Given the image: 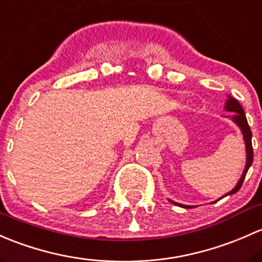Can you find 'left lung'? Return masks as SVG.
<instances>
[{"label": "left lung", "instance_id": "left-lung-1", "mask_svg": "<svg viewBox=\"0 0 262 262\" xmlns=\"http://www.w3.org/2000/svg\"><path fill=\"white\" fill-rule=\"evenodd\" d=\"M225 110L228 112H233V115L231 116V120L233 121V122L239 127L242 135H244L245 145H246V166H245V170H244V172H242L241 178H239V180H238V183H237L236 187H234L233 189L230 191V193L226 194V195H230V194L237 193V191L241 189L242 183H244V180H245V177H246L247 171H249L250 166H251V164L253 161V150H252V141H251L252 132H251V128H250L249 123H247V118H246V115H245V112H244V108H242V106L238 103V101H237V99L232 98L231 96H228L227 102H226ZM226 195H223V196H226ZM171 203L175 204V206L183 207V208H194L193 206H184V204L175 203V202H171Z\"/></svg>", "mask_w": 262, "mask_h": 262}]
</instances>
